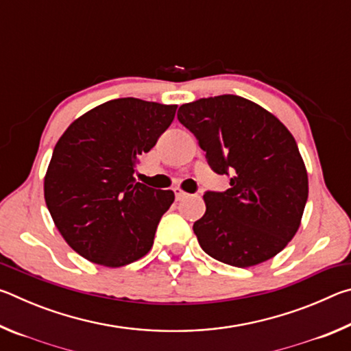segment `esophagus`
<instances>
[{
    "instance_id": "34e87169",
    "label": "esophagus",
    "mask_w": 351,
    "mask_h": 351,
    "mask_svg": "<svg viewBox=\"0 0 351 351\" xmlns=\"http://www.w3.org/2000/svg\"><path fill=\"white\" fill-rule=\"evenodd\" d=\"M173 190H175L176 201H181V199H184V198H187V197H189V193H187V192H184V190H182V189H180V187H175Z\"/></svg>"
}]
</instances>
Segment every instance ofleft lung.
<instances>
[{"instance_id":"8db88e82","label":"left lung","mask_w":351,"mask_h":351,"mask_svg":"<svg viewBox=\"0 0 351 351\" xmlns=\"http://www.w3.org/2000/svg\"><path fill=\"white\" fill-rule=\"evenodd\" d=\"M178 119L197 136L207 162L230 175L226 192H206L193 224L212 258L249 268L277 255L299 229L308 173L289 130L260 105L234 94L184 104Z\"/></svg>"}]
</instances>
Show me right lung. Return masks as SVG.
<instances>
[{
	"mask_svg": "<svg viewBox=\"0 0 351 351\" xmlns=\"http://www.w3.org/2000/svg\"><path fill=\"white\" fill-rule=\"evenodd\" d=\"M176 108L114 99L75 119L58 139L46 170L45 201L58 232L82 257L121 268L152 249L175 193L136 182L133 173Z\"/></svg>",
	"mask_w": 351,
	"mask_h": 351,
	"instance_id": "add662e5",
	"label": "right lung"
}]
</instances>
